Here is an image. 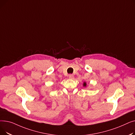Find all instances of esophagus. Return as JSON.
Masks as SVG:
<instances>
[{
    "label": "esophagus",
    "instance_id": "34e87169",
    "mask_svg": "<svg viewBox=\"0 0 135 135\" xmlns=\"http://www.w3.org/2000/svg\"><path fill=\"white\" fill-rule=\"evenodd\" d=\"M69 78L70 79H74V75L73 74H69Z\"/></svg>",
    "mask_w": 135,
    "mask_h": 135
}]
</instances>
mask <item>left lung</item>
<instances>
[{
	"mask_svg": "<svg viewBox=\"0 0 135 135\" xmlns=\"http://www.w3.org/2000/svg\"><path fill=\"white\" fill-rule=\"evenodd\" d=\"M83 86H84V87H86V82H84V83H83Z\"/></svg>",
	"mask_w": 135,
	"mask_h": 135,
	"instance_id": "1",
	"label": "left lung"
}]
</instances>
